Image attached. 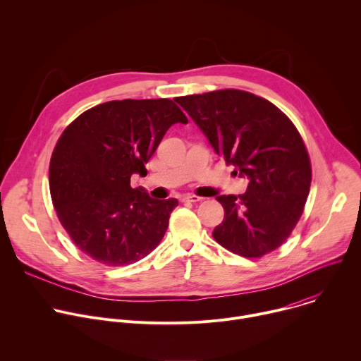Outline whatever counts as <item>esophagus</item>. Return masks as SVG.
Masks as SVG:
<instances>
[{
    "label": "esophagus",
    "instance_id": "1",
    "mask_svg": "<svg viewBox=\"0 0 361 361\" xmlns=\"http://www.w3.org/2000/svg\"><path fill=\"white\" fill-rule=\"evenodd\" d=\"M201 200H202L201 197L194 195V194H187V195H183V198H181L183 202H198Z\"/></svg>",
    "mask_w": 361,
    "mask_h": 361
}]
</instances>
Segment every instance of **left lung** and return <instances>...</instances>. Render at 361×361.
Here are the masks:
<instances>
[{
	"label": "left lung",
	"mask_w": 361,
	"mask_h": 361,
	"mask_svg": "<svg viewBox=\"0 0 361 361\" xmlns=\"http://www.w3.org/2000/svg\"><path fill=\"white\" fill-rule=\"evenodd\" d=\"M214 151L248 178L241 195H220L224 220L213 237L255 259L279 248L300 220L312 184L304 141L270 101L241 90L177 97Z\"/></svg>",
	"instance_id": "8db88e82"
}]
</instances>
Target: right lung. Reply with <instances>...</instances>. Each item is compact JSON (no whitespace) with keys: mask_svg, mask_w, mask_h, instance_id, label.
Returning a JSON list of instances; mask_svg holds the SVG:
<instances>
[{"mask_svg":"<svg viewBox=\"0 0 361 361\" xmlns=\"http://www.w3.org/2000/svg\"><path fill=\"white\" fill-rule=\"evenodd\" d=\"M188 120L174 101L116 99L77 117L49 161L57 216L92 260L120 267L144 259L163 240L176 198L154 200L131 188L167 130Z\"/></svg>","mask_w":361,"mask_h":361,"instance_id":"obj_1","label":"right lung"}]
</instances>
